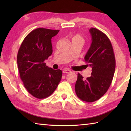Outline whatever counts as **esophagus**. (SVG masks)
<instances>
[{"instance_id": "34e87169", "label": "esophagus", "mask_w": 131, "mask_h": 131, "mask_svg": "<svg viewBox=\"0 0 131 131\" xmlns=\"http://www.w3.org/2000/svg\"><path fill=\"white\" fill-rule=\"evenodd\" d=\"M63 73H64V74H65V73H70V72H71V71L70 70H68V69H65V70H63Z\"/></svg>"}]
</instances>
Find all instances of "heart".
Listing matches in <instances>:
<instances>
[{
    "instance_id": "heart-1",
    "label": "heart",
    "mask_w": 131,
    "mask_h": 131,
    "mask_svg": "<svg viewBox=\"0 0 131 131\" xmlns=\"http://www.w3.org/2000/svg\"><path fill=\"white\" fill-rule=\"evenodd\" d=\"M72 40H80L82 41H83V38L82 36H80V35H78V34H77L74 36L73 37V39H72Z\"/></svg>"
}]
</instances>
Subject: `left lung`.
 <instances>
[{"mask_svg":"<svg viewBox=\"0 0 131 131\" xmlns=\"http://www.w3.org/2000/svg\"><path fill=\"white\" fill-rule=\"evenodd\" d=\"M92 43L84 60L92 68L90 77L85 80L79 73L75 85L77 96L83 101L92 102L106 92L115 73V59L109 39L96 28L90 29Z\"/></svg>","mask_w":131,"mask_h":131,"instance_id":"left-lung-1","label":"left lung"}]
</instances>
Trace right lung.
<instances>
[{"instance_id": "add662e5", "label": "right lung", "mask_w": 131, "mask_h": 131, "mask_svg": "<svg viewBox=\"0 0 131 131\" xmlns=\"http://www.w3.org/2000/svg\"><path fill=\"white\" fill-rule=\"evenodd\" d=\"M58 32L44 28L32 30L18 50L17 62L20 78L27 91L37 99L51 95L62 78V71L48 68L44 62L52 53L51 39Z\"/></svg>"}]
</instances>
